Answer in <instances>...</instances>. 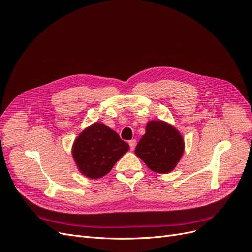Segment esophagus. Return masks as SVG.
<instances>
[{"mask_svg": "<svg viewBox=\"0 0 252 252\" xmlns=\"http://www.w3.org/2000/svg\"><path fill=\"white\" fill-rule=\"evenodd\" d=\"M129 146H130V150L133 151L135 149V146H136V140L135 139L129 140Z\"/></svg>", "mask_w": 252, "mask_h": 252, "instance_id": "34e87169", "label": "esophagus"}]
</instances>
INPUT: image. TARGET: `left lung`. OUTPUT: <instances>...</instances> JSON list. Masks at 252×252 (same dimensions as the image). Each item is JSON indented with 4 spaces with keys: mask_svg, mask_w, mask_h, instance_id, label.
<instances>
[{
    "mask_svg": "<svg viewBox=\"0 0 252 252\" xmlns=\"http://www.w3.org/2000/svg\"><path fill=\"white\" fill-rule=\"evenodd\" d=\"M184 139L178 130L163 121H150L135 154L147 166L159 174L170 173L184 153Z\"/></svg>",
    "mask_w": 252,
    "mask_h": 252,
    "instance_id": "1",
    "label": "left lung"
}]
</instances>
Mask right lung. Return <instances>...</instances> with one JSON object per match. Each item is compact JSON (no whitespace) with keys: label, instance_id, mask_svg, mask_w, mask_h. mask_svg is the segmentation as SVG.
Instances as JSON below:
<instances>
[{"label":"right lung","instance_id":"obj_1","mask_svg":"<svg viewBox=\"0 0 252 252\" xmlns=\"http://www.w3.org/2000/svg\"><path fill=\"white\" fill-rule=\"evenodd\" d=\"M128 150L129 145L117 132L96 122L76 137L72 155L80 173L90 179H99L108 174Z\"/></svg>","mask_w":252,"mask_h":252}]
</instances>
